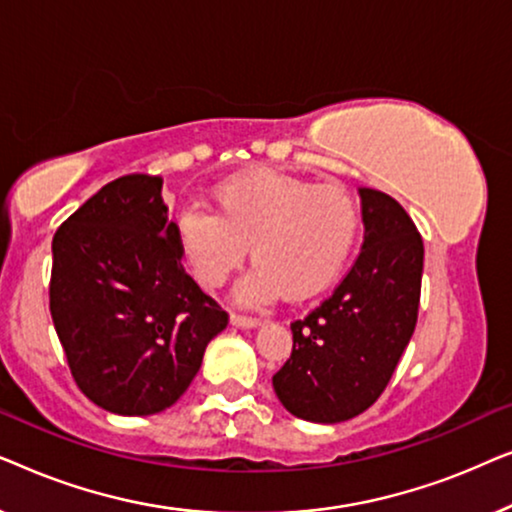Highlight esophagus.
<instances>
[{
    "mask_svg": "<svg viewBox=\"0 0 512 512\" xmlns=\"http://www.w3.org/2000/svg\"><path fill=\"white\" fill-rule=\"evenodd\" d=\"M230 324L237 326V328H254V326L261 324V319L247 317V314H233V317H230Z\"/></svg>",
    "mask_w": 512,
    "mask_h": 512,
    "instance_id": "esophagus-1",
    "label": "esophagus"
}]
</instances>
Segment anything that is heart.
<instances>
[{
    "label": "heart",
    "mask_w": 512,
    "mask_h": 512,
    "mask_svg": "<svg viewBox=\"0 0 512 512\" xmlns=\"http://www.w3.org/2000/svg\"><path fill=\"white\" fill-rule=\"evenodd\" d=\"M214 198L219 214L195 202L181 209L179 244L207 286L226 282L251 244L256 263L237 286L244 305L324 293L345 270L359 235V207L340 186L254 170L223 181Z\"/></svg>",
    "instance_id": "obj_1"
}]
</instances>
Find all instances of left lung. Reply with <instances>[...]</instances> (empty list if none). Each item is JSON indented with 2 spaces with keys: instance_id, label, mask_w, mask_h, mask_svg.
<instances>
[{
  "instance_id": "8db88e82",
  "label": "left lung",
  "mask_w": 512,
  "mask_h": 512,
  "mask_svg": "<svg viewBox=\"0 0 512 512\" xmlns=\"http://www.w3.org/2000/svg\"><path fill=\"white\" fill-rule=\"evenodd\" d=\"M361 254L331 296L291 324L293 349L272 377L291 415L338 424L373 405L415 333L424 242L391 195L361 188Z\"/></svg>"
}]
</instances>
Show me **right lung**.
Wrapping results in <instances>:
<instances>
[{
	"label": "right lung",
	"instance_id": "add662e5",
	"mask_svg": "<svg viewBox=\"0 0 512 512\" xmlns=\"http://www.w3.org/2000/svg\"><path fill=\"white\" fill-rule=\"evenodd\" d=\"M163 179L102 186L53 235L51 317L83 394L116 415H156L198 375L228 312L184 270Z\"/></svg>",
	"mask_w": 512,
	"mask_h": 512
}]
</instances>
